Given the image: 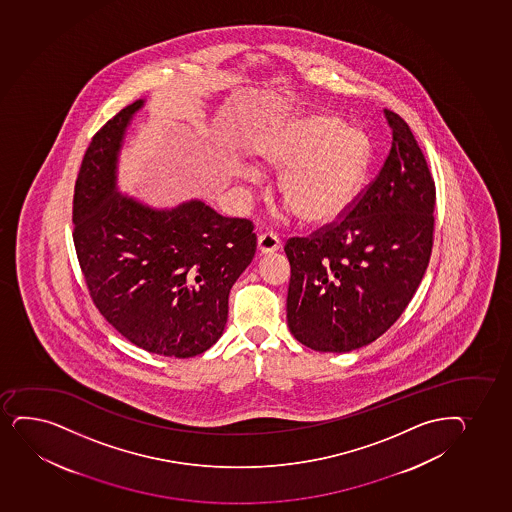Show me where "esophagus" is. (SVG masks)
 I'll list each match as a JSON object with an SVG mask.
<instances>
[{"label":"esophagus","mask_w":512,"mask_h":512,"mask_svg":"<svg viewBox=\"0 0 512 512\" xmlns=\"http://www.w3.org/2000/svg\"><path fill=\"white\" fill-rule=\"evenodd\" d=\"M282 247V241L278 239L277 235L266 232L258 237V251L259 254L275 253Z\"/></svg>","instance_id":"34e87169"}]
</instances>
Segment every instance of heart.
Instances as JSON below:
<instances>
[{"instance_id": "b5f03b06", "label": "heart", "mask_w": 512, "mask_h": 512, "mask_svg": "<svg viewBox=\"0 0 512 512\" xmlns=\"http://www.w3.org/2000/svg\"><path fill=\"white\" fill-rule=\"evenodd\" d=\"M259 159L271 169H287L280 193L307 224L328 225L343 217L362 191L371 145L364 133L338 119L309 116L268 141ZM239 176L259 183V172L249 165H242Z\"/></svg>"}]
</instances>
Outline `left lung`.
<instances>
[{
  "label": "left lung",
  "mask_w": 512,
  "mask_h": 512,
  "mask_svg": "<svg viewBox=\"0 0 512 512\" xmlns=\"http://www.w3.org/2000/svg\"><path fill=\"white\" fill-rule=\"evenodd\" d=\"M384 116L393 143L376 179L341 220L285 244L288 328L316 352H352L384 335L429 266L434 179L405 119Z\"/></svg>",
  "instance_id": "left-lung-1"
}]
</instances>
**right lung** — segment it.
Masks as SVG:
<instances>
[{
  "instance_id": "obj_1",
  "label": "right lung",
  "mask_w": 512,
  "mask_h": 512,
  "mask_svg": "<svg viewBox=\"0 0 512 512\" xmlns=\"http://www.w3.org/2000/svg\"><path fill=\"white\" fill-rule=\"evenodd\" d=\"M136 100L109 119L83 155L73 242L95 307L136 347L189 359L224 333L230 288L253 261L247 218L198 200L155 210L116 189L118 155Z\"/></svg>"
}]
</instances>
